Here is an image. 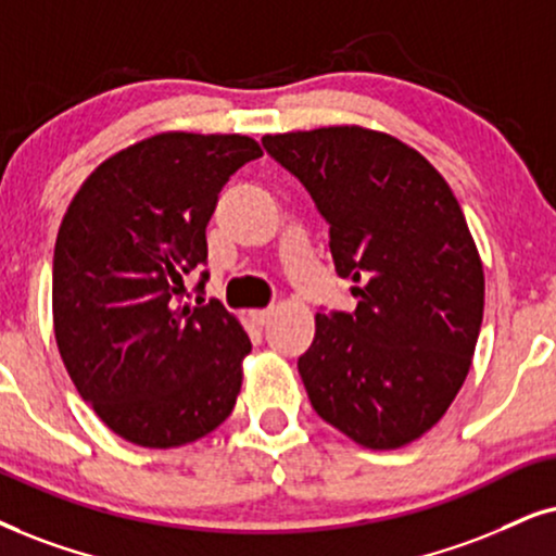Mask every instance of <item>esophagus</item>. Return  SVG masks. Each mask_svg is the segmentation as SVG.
Wrapping results in <instances>:
<instances>
[{
	"label": "esophagus",
	"instance_id": "1",
	"mask_svg": "<svg viewBox=\"0 0 556 556\" xmlns=\"http://www.w3.org/2000/svg\"><path fill=\"white\" fill-rule=\"evenodd\" d=\"M274 315V307H264V311H251V318H254V323H258V326H266V323L271 320Z\"/></svg>",
	"mask_w": 556,
	"mask_h": 556
}]
</instances>
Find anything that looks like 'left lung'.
Instances as JSON below:
<instances>
[{"instance_id": "8db88e82", "label": "left lung", "mask_w": 556, "mask_h": 556, "mask_svg": "<svg viewBox=\"0 0 556 556\" xmlns=\"http://www.w3.org/2000/svg\"><path fill=\"white\" fill-rule=\"evenodd\" d=\"M266 153L326 217L354 313L315 315L298 359L315 413L367 448L424 435L465 384L484 307V274L465 213L403 140L359 128L264 136Z\"/></svg>"}]
</instances>
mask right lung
<instances>
[{"mask_svg":"<svg viewBox=\"0 0 556 556\" xmlns=\"http://www.w3.org/2000/svg\"><path fill=\"white\" fill-rule=\"evenodd\" d=\"M258 156L249 136L161 132L97 166L63 215L55 343L84 403L130 444H192L233 410L249 336L223 302L181 298L207 264L217 194Z\"/></svg>","mask_w":556,"mask_h":556,"instance_id":"add662e5","label":"right lung"}]
</instances>
